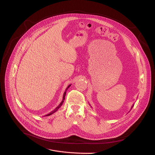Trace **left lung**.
<instances>
[{"label":"left lung","instance_id":"left-lung-1","mask_svg":"<svg viewBox=\"0 0 155 155\" xmlns=\"http://www.w3.org/2000/svg\"><path fill=\"white\" fill-rule=\"evenodd\" d=\"M134 104H132V107H131V108H130V110H131V109L132 108V107H134ZM90 107H91V105H90Z\"/></svg>","mask_w":155,"mask_h":155}]
</instances>
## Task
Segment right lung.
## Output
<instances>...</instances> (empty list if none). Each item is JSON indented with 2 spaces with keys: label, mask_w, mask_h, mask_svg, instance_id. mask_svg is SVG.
I'll return each mask as SVG.
<instances>
[{
  "label": "right lung",
  "mask_w": 155,
  "mask_h": 155,
  "mask_svg": "<svg viewBox=\"0 0 155 155\" xmlns=\"http://www.w3.org/2000/svg\"><path fill=\"white\" fill-rule=\"evenodd\" d=\"M71 86V84L70 85H69L68 86V87L66 88V90H65V92H64V95H63V99H62V101H61V102L60 103V104L58 106V107H57L54 110H53V111H52L51 113H49L48 114H47V115H46L45 116H50V115H51V114H52L53 113H54V112H56L57 110H58L60 107H61V106L63 104V103H64V99H65V94H66V91L68 90V88L69 87Z\"/></svg>",
  "instance_id": "1"
}]
</instances>
